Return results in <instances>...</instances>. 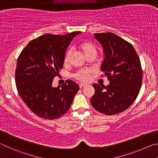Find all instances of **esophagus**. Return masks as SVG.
Wrapping results in <instances>:
<instances>
[{"label": "esophagus", "mask_w": 158, "mask_h": 158, "mask_svg": "<svg viewBox=\"0 0 158 158\" xmlns=\"http://www.w3.org/2000/svg\"><path fill=\"white\" fill-rule=\"evenodd\" d=\"M86 84H82V83H81V84H80L79 85V87H80V88H82V87H85V86H86Z\"/></svg>", "instance_id": "esophagus-1"}]
</instances>
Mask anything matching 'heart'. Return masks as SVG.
Instances as JSON below:
<instances>
[{
    "mask_svg": "<svg viewBox=\"0 0 158 158\" xmlns=\"http://www.w3.org/2000/svg\"><path fill=\"white\" fill-rule=\"evenodd\" d=\"M79 48L86 57L92 53H96V47L95 44L89 41H84L81 42L79 44ZM71 53L72 51L71 49L67 50V51L66 52L64 58V62L65 64L69 62ZM91 73H92V71L90 69H82L76 72L73 75V77L81 82H87L89 80Z\"/></svg>",
    "mask_w": 158,
    "mask_h": 158,
    "instance_id": "heart-1",
    "label": "heart"
}]
</instances>
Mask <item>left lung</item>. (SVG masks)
<instances>
[{
    "label": "left lung",
    "mask_w": 158,
    "mask_h": 158,
    "mask_svg": "<svg viewBox=\"0 0 158 158\" xmlns=\"http://www.w3.org/2000/svg\"><path fill=\"white\" fill-rule=\"evenodd\" d=\"M103 48L101 71L110 84H94L95 93L90 99L95 110L107 115L128 109L137 98L142 83L139 58L131 43L112 32L95 33Z\"/></svg>",
    "instance_id": "1"
}]
</instances>
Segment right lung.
<instances>
[{
	"label": "right lung",
	"instance_id": "1",
	"mask_svg": "<svg viewBox=\"0 0 158 158\" xmlns=\"http://www.w3.org/2000/svg\"><path fill=\"white\" fill-rule=\"evenodd\" d=\"M80 33L41 35L30 41L19 55L15 72L16 89L25 104L38 117L55 119L70 108L78 85L68 80L62 86L52 87V82L62 68L71 41Z\"/></svg>",
	"mask_w": 158,
	"mask_h": 158
}]
</instances>
